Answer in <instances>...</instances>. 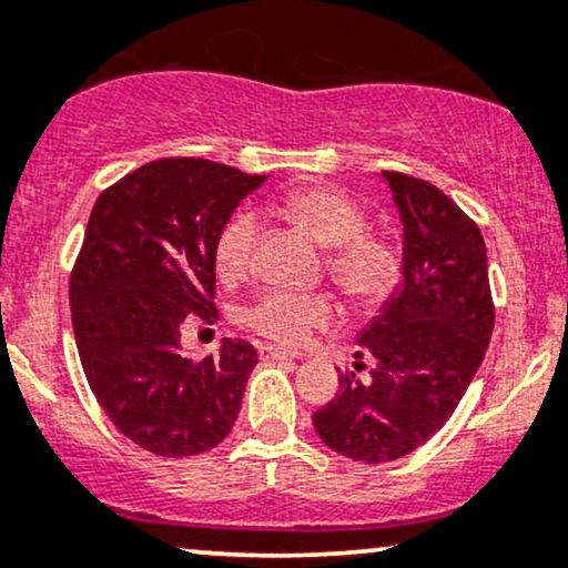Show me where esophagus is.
<instances>
[{
    "label": "esophagus",
    "instance_id": "obj_1",
    "mask_svg": "<svg viewBox=\"0 0 568 568\" xmlns=\"http://www.w3.org/2000/svg\"><path fill=\"white\" fill-rule=\"evenodd\" d=\"M260 355H262L264 361H296V358H301L298 353L283 351V347H275V345H267V347H262Z\"/></svg>",
    "mask_w": 568,
    "mask_h": 568
}]
</instances>
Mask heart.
<instances>
[{
  "label": "heart",
  "instance_id": "heart-1",
  "mask_svg": "<svg viewBox=\"0 0 568 568\" xmlns=\"http://www.w3.org/2000/svg\"><path fill=\"white\" fill-rule=\"evenodd\" d=\"M277 210L329 248V275L353 298H382L397 283L403 267L397 246L366 231V213L347 194L332 186L293 189L280 200ZM256 239L260 221L254 213L244 210L229 217L215 239V270L223 283H239L246 277ZM244 320L275 345L298 347L335 320V306L327 296L270 291L246 308Z\"/></svg>",
  "mask_w": 568,
  "mask_h": 568
}]
</instances>
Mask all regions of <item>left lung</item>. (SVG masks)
I'll return each instance as SVG.
<instances>
[{"instance_id":"left-lung-1","label":"left lung","mask_w":568,"mask_h":568,"mask_svg":"<svg viewBox=\"0 0 568 568\" xmlns=\"http://www.w3.org/2000/svg\"><path fill=\"white\" fill-rule=\"evenodd\" d=\"M403 223L399 283L355 337L377 361L368 383L339 376V392L314 413L332 452L382 465L436 434L470 387L494 332L488 256L480 229L442 189L382 171Z\"/></svg>"}]
</instances>
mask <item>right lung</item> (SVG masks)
Listing matches in <instances>:
<instances>
[{
    "mask_svg": "<svg viewBox=\"0 0 568 568\" xmlns=\"http://www.w3.org/2000/svg\"><path fill=\"white\" fill-rule=\"evenodd\" d=\"M264 179L163 158L105 189L90 213L70 280L74 343L113 426L158 457L202 455L236 423L256 351L225 337L192 361L181 324L217 320L215 239Z\"/></svg>",
    "mask_w": 568,
    "mask_h": 568,
    "instance_id": "right-lung-1",
    "label": "right lung"
}]
</instances>
